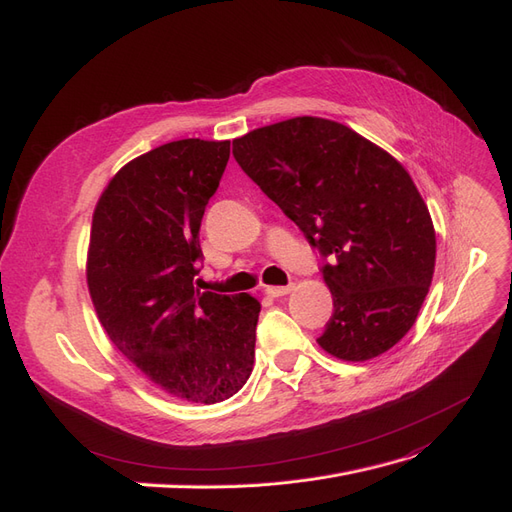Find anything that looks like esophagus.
Masks as SVG:
<instances>
[{
	"label": "esophagus",
	"mask_w": 512,
	"mask_h": 512,
	"mask_svg": "<svg viewBox=\"0 0 512 512\" xmlns=\"http://www.w3.org/2000/svg\"><path fill=\"white\" fill-rule=\"evenodd\" d=\"M293 283L291 285H272V287H266V289H263V293H266V295H270V298H280V295H287V293H291L293 291Z\"/></svg>",
	"instance_id": "34e87169"
}]
</instances>
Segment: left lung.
<instances>
[{
  "label": "left lung",
  "mask_w": 512,
  "mask_h": 512,
  "mask_svg": "<svg viewBox=\"0 0 512 512\" xmlns=\"http://www.w3.org/2000/svg\"><path fill=\"white\" fill-rule=\"evenodd\" d=\"M234 157L329 263L334 312L317 338L368 361L415 325L432 285L436 232L402 163L342 123L295 117L234 140Z\"/></svg>",
  "instance_id": "left-lung-1"
}]
</instances>
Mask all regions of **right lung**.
I'll return each instance as SVG.
<instances>
[{
  "mask_svg": "<svg viewBox=\"0 0 512 512\" xmlns=\"http://www.w3.org/2000/svg\"><path fill=\"white\" fill-rule=\"evenodd\" d=\"M229 159V140L161 144L112 176L97 200L87 285L112 344L174 398L217 404L255 361L261 304L200 293V225Z\"/></svg>",
  "mask_w": 512,
  "mask_h": 512,
  "instance_id": "add662e5",
  "label": "right lung"
}]
</instances>
